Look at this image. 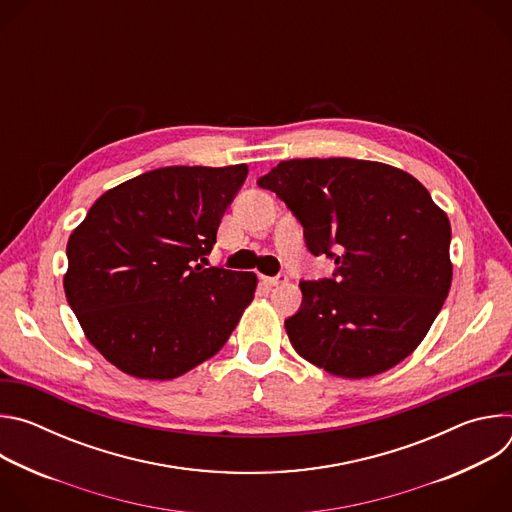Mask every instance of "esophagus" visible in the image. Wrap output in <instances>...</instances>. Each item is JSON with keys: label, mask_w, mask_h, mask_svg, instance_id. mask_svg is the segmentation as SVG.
<instances>
[{"label": "esophagus", "mask_w": 512, "mask_h": 512, "mask_svg": "<svg viewBox=\"0 0 512 512\" xmlns=\"http://www.w3.org/2000/svg\"><path fill=\"white\" fill-rule=\"evenodd\" d=\"M287 275L285 273H277V275H271V277H263V281L267 283V285H283V283H287Z\"/></svg>", "instance_id": "obj_1"}]
</instances>
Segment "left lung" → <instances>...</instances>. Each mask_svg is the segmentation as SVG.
Listing matches in <instances>:
<instances>
[{
    "label": "left lung",
    "instance_id": "1",
    "mask_svg": "<svg viewBox=\"0 0 512 512\" xmlns=\"http://www.w3.org/2000/svg\"><path fill=\"white\" fill-rule=\"evenodd\" d=\"M257 184L304 227L332 277L300 281L302 306L285 320L291 346L346 379L373 377L409 356L452 285V227L407 172L352 158L279 162Z\"/></svg>",
    "mask_w": 512,
    "mask_h": 512
}]
</instances>
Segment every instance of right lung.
Segmentation results:
<instances>
[{
    "mask_svg": "<svg viewBox=\"0 0 512 512\" xmlns=\"http://www.w3.org/2000/svg\"><path fill=\"white\" fill-rule=\"evenodd\" d=\"M247 166H168L105 192L72 231L64 294L89 342L137 379L168 381L225 346L255 273L204 267Z\"/></svg>",
    "mask_w": 512,
    "mask_h": 512,
    "instance_id": "1",
    "label": "right lung"
}]
</instances>
